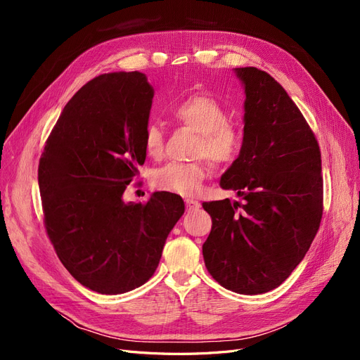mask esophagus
I'll list each match as a JSON object with an SVG mask.
<instances>
[{
  "mask_svg": "<svg viewBox=\"0 0 360 360\" xmlns=\"http://www.w3.org/2000/svg\"><path fill=\"white\" fill-rule=\"evenodd\" d=\"M184 204H186L188 210H197V209H200V205H201L197 200H192V198L184 200Z\"/></svg>",
  "mask_w": 360,
  "mask_h": 360,
  "instance_id": "esophagus-1",
  "label": "esophagus"
}]
</instances>
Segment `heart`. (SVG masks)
Returning a JSON list of instances; mask_svg holds the SVG:
<instances>
[{
	"label": "heart",
	"instance_id": "obj_1",
	"mask_svg": "<svg viewBox=\"0 0 360 360\" xmlns=\"http://www.w3.org/2000/svg\"><path fill=\"white\" fill-rule=\"evenodd\" d=\"M169 114L179 124L198 134L193 146L195 158H207L216 168H226L240 156L243 147L242 130L228 122L226 110L213 96L205 93L189 94L174 105ZM144 148L150 158H162L165 151V135L158 124L146 127ZM209 172L210 167L204 159L188 163L169 162L153 172L151 183L160 191L193 197L198 193Z\"/></svg>",
	"mask_w": 360,
	"mask_h": 360
}]
</instances>
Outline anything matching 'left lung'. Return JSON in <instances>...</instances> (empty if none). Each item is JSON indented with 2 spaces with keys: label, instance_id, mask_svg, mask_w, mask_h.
<instances>
[{
  "label": "left lung",
  "instance_id": "8db88e82",
  "mask_svg": "<svg viewBox=\"0 0 360 360\" xmlns=\"http://www.w3.org/2000/svg\"><path fill=\"white\" fill-rule=\"evenodd\" d=\"M245 84L240 156L221 179L240 201L202 202L212 231L202 245L209 274L228 290L263 294L303 259L323 216L319 141L282 85L257 68L236 69Z\"/></svg>",
  "mask_w": 360,
  "mask_h": 360
}]
</instances>
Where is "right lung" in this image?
I'll list each match as a JSON object with an SVG mask.
<instances>
[{
    "instance_id": "obj_1",
    "label": "right lung",
    "mask_w": 360,
    "mask_h": 360,
    "mask_svg": "<svg viewBox=\"0 0 360 360\" xmlns=\"http://www.w3.org/2000/svg\"><path fill=\"white\" fill-rule=\"evenodd\" d=\"M153 94L141 72L96 76L64 106L39 162L49 240L69 274L101 294L146 284L184 213L171 192H155L144 204L122 198L146 162Z\"/></svg>"
}]
</instances>
